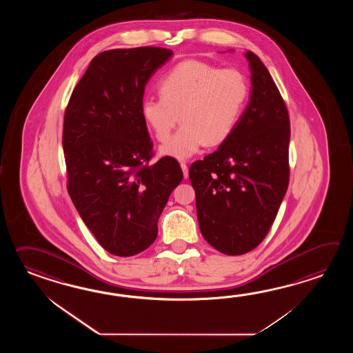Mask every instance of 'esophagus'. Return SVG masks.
Returning <instances> with one entry per match:
<instances>
[{
    "label": "esophagus",
    "mask_w": 353,
    "mask_h": 353,
    "mask_svg": "<svg viewBox=\"0 0 353 353\" xmlns=\"http://www.w3.org/2000/svg\"><path fill=\"white\" fill-rule=\"evenodd\" d=\"M180 166H181V170H183V174H184V178H188V175H189V172H188L187 163L181 161V163H180Z\"/></svg>",
    "instance_id": "esophagus-1"
}]
</instances>
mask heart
<instances>
[{"instance_id": "heart-1", "label": "heart", "mask_w": 353, "mask_h": 353, "mask_svg": "<svg viewBox=\"0 0 353 353\" xmlns=\"http://www.w3.org/2000/svg\"><path fill=\"white\" fill-rule=\"evenodd\" d=\"M248 78L236 68L221 69L201 60L181 61L159 83L160 98H145L141 114L161 154L190 158L207 143L216 146L232 135L248 102Z\"/></svg>"}]
</instances>
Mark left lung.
<instances>
[{"label":"left lung","mask_w":353,"mask_h":353,"mask_svg":"<svg viewBox=\"0 0 353 353\" xmlns=\"http://www.w3.org/2000/svg\"><path fill=\"white\" fill-rule=\"evenodd\" d=\"M246 58L252 90L237 128L217 151L189 169L203 237L230 256L243 255L263 242L290 175L285 102L260 58L252 52Z\"/></svg>","instance_id":"8db88e82"}]
</instances>
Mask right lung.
<instances>
[{"instance_id": "1", "label": "right lung", "mask_w": 353, "mask_h": 353, "mask_svg": "<svg viewBox=\"0 0 353 353\" xmlns=\"http://www.w3.org/2000/svg\"><path fill=\"white\" fill-rule=\"evenodd\" d=\"M173 55L141 46L105 50L69 98L63 125L68 193L98 243L112 255H137L158 236V219L183 179L179 163L151 164L141 114L145 85Z\"/></svg>"}]
</instances>
